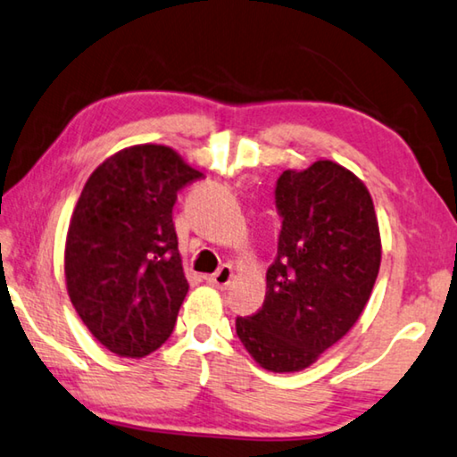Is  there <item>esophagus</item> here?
<instances>
[{"mask_svg": "<svg viewBox=\"0 0 457 457\" xmlns=\"http://www.w3.org/2000/svg\"><path fill=\"white\" fill-rule=\"evenodd\" d=\"M231 277H234V268H231V264H221L220 270L212 274V277H207L205 280L209 285H213L223 291V288H228V285L231 282Z\"/></svg>", "mask_w": 457, "mask_h": 457, "instance_id": "34e87169", "label": "esophagus"}]
</instances>
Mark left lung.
<instances>
[{
	"label": "left lung",
	"instance_id": "8db88e82",
	"mask_svg": "<svg viewBox=\"0 0 457 457\" xmlns=\"http://www.w3.org/2000/svg\"><path fill=\"white\" fill-rule=\"evenodd\" d=\"M282 220L266 299L236 333L260 366L296 372L339 342L370 299L380 234L370 193L331 161L285 170L274 187Z\"/></svg>",
	"mask_w": 457,
	"mask_h": 457
}]
</instances>
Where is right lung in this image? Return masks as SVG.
Returning <instances> with one entry per match:
<instances>
[{
  "mask_svg": "<svg viewBox=\"0 0 457 457\" xmlns=\"http://www.w3.org/2000/svg\"><path fill=\"white\" fill-rule=\"evenodd\" d=\"M175 150L144 144L97 166L72 213L64 274L75 311L118 356L142 358L175 329L189 285L172 207L201 179Z\"/></svg>",
  "mask_w": 457,
  "mask_h": 457,
  "instance_id": "right-lung-1",
  "label": "right lung"
}]
</instances>
